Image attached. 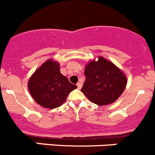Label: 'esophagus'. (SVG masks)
<instances>
[{
  "instance_id": "1",
  "label": "esophagus",
  "mask_w": 155,
  "mask_h": 155,
  "mask_svg": "<svg viewBox=\"0 0 155 155\" xmlns=\"http://www.w3.org/2000/svg\"><path fill=\"white\" fill-rule=\"evenodd\" d=\"M77 86H78V89H81L82 87V84L81 83V82H78V83L77 84Z\"/></svg>"
}]
</instances>
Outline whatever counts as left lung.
Wrapping results in <instances>:
<instances>
[{
	"instance_id": "1",
	"label": "left lung",
	"mask_w": 155,
	"mask_h": 155,
	"mask_svg": "<svg viewBox=\"0 0 155 155\" xmlns=\"http://www.w3.org/2000/svg\"><path fill=\"white\" fill-rule=\"evenodd\" d=\"M84 74L86 80L81 91L91 102L99 106L115 102L127 84L124 74L103 57H99L97 61H91L85 68Z\"/></svg>"
}]
</instances>
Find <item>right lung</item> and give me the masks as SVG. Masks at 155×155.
Wrapping results in <instances>:
<instances>
[{
    "mask_svg": "<svg viewBox=\"0 0 155 155\" xmlns=\"http://www.w3.org/2000/svg\"><path fill=\"white\" fill-rule=\"evenodd\" d=\"M28 88L38 104L45 108L54 109L64 104L68 95L77 86L61 74L58 62L49 59L32 75Z\"/></svg>",
    "mask_w": 155,
    "mask_h": 155,
    "instance_id": "add662e5",
    "label": "right lung"
}]
</instances>
